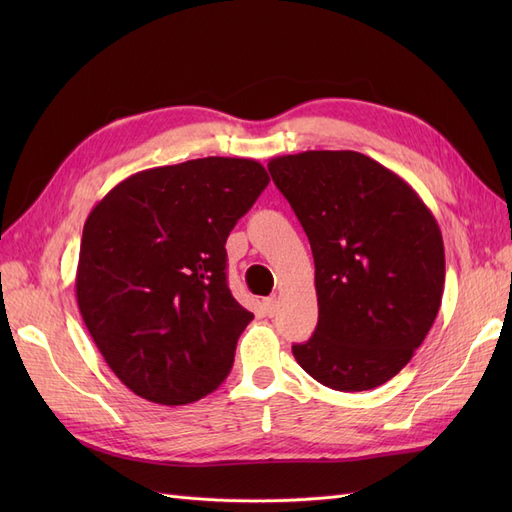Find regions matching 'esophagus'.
<instances>
[{"label":"esophagus","instance_id":"1","mask_svg":"<svg viewBox=\"0 0 512 512\" xmlns=\"http://www.w3.org/2000/svg\"><path fill=\"white\" fill-rule=\"evenodd\" d=\"M262 307H265L267 316H273L275 314V307H277V299L275 297H267L265 301H262Z\"/></svg>","mask_w":512,"mask_h":512}]
</instances>
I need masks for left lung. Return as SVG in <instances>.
I'll return each mask as SVG.
<instances>
[{"mask_svg":"<svg viewBox=\"0 0 512 512\" xmlns=\"http://www.w3.org/2000/svg\"><path fill=\"white\" fill-rule=\"evenodd\" d=\"M269 173L312 245L318 324L292 354L335 391H369L408 365L444 292L440 226L410 185L359 151H303Z\"/></svg>","mask_w":512,"mask_h":512,"instance_id":"left-lung-1","label":"left lung"}]
</instances>
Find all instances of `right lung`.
I'll use <instances>...</instances> for the list:
<instances>
[{
	"label": "right lung",
	"mask_w": 512,
	"mask_h": 512,
	"mask_svg": "<svg viewBox=\"0 0 512 512\" xmlns=\"http://www.w3.org/2000/svg\"><path fill=\"white\" fill-rule=\"evenodd\" d=\"M269 175L247 158L141 170L91 209L76 301L113 374L138 397L183 406L230 374L254 314L226 282V239Z\"/></svg>",
	"instance_id": "obj_1"
}]
</instances>
